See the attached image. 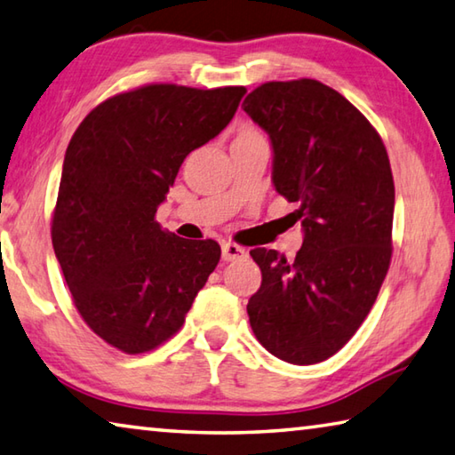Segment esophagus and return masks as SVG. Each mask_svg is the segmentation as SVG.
<instances>
[{
    "label": "esophagus",
    "mask_w": 455,
    "mask_h": 455,
    "mask_svg": "<svg viewBox=\"0 0 455 455\" xmlns=\"http://www.w3.org/2000/svg\"><path fill=\"white\" fill-rule=\"evenodd\" d=\"M244 256H246V249H243V246L233 244V243L222 244V260H225V262L244 259Z\"/></svg>",
    "instance_id": "obj_1"
}]
</instances>
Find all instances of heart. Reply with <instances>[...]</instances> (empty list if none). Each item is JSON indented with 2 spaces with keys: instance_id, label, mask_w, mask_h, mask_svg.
Wrapping results in <instances>:
<instances>
[{
  "instance_id": "obj_1",
  "label": "heart",
  "mask_w": 455,
  "mask_h": 455,
  "mask_svg": "<svg viewBox=\"0 0 455 455\" xmlns=\"http://www.w3.org/2000/svg\"><path fill=\"white\" fill-rule=\"evenodd\" d=\"M251 133H254V131H251V129H244V131H243V133H241V135H251Z\"/></svg>"
}]
</instances>
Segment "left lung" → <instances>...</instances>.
Instances as JSON below:
<instances>
[{"label": "left lung", "instance_id": "obj_1", "mask_svg": "<svg viewBox=\"0 0 455 455\" xmlns=\"http://www.w3.org/2000/svg\"><path fill=\"white\" fill-rule=\"evenodd\" d=\"M243 107L268 133L272 185L299 204L304 233L294 260L251 251L262 284L246 312L272 356L318 364L356 334L390 267V159L364 115L320 81H270Z\"/></svg>", "mask_w": 455, "mask_h": 455}]
</instances>
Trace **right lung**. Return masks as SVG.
Segmentation results:
<instances>
[{
	"label": "right lung",
	"instance_id": "obj_1",
	"mask_svg": "<svg viewBox=\"0 0 455 455\" xmlns=\"http://www.w3.org/2000/svg\"><path fill=\"white\" fill-rule=\"evenodd\" d=\"M244 87L145 85L97 105L65 151L52 241L73 302L127 354L183 326L220 259L214 241L163 230L155 212L185 156L235 117Z\"/></svg>",
	"mask_w": 455,
	"mask_h": 455
}]
</instances>
